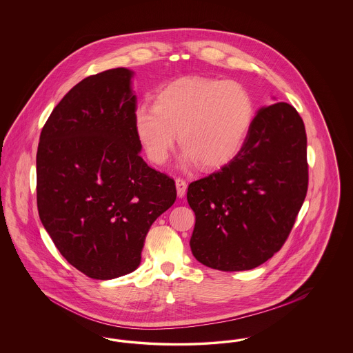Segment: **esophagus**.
<instances>
[{"label": "esophagus", "mask_w": 353, "mask_h": 353, "mask_svg": "<svg viewBox=\"0 0 353 353\" xmlns=\"http://www.w3.org/2000/svg\"><path fill=\"white\" fill-rule=\"evenodd\" d=\"M186 181L183 180V179H176V189H177V196L180 197V199H183L185 196V193H186Z\"/></svg>", "instance_id": "1"}]
</instances>
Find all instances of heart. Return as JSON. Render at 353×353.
Listing matches in <instances>:
<instances>
[{
  "label": "heart",
  "mask_w": 353,
  "mask_h": 353,
  "mask_svg": "<svg viewBox=\"0 0 353 353\" xmlns=\"http://www.w3.org/2000/svg\"><path fill=\"white\" fill-rule=\"evenodd\" d=\"M254 119L250 92L233 81L184 77L164 85L134 114V131L156 164L168 160L177 132L184 159L216 169L239 152Z\"/></svg>",
  "instance_id": "1"
}]
</instances>
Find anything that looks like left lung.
Wrapping results in <instances>:
<instances>
[{
	"instance_id": "1",
	"label": "left lung",
	"mask_w": 353,
	"mask_h": 353,
	"mask_svg": "<svg viewBox=\"0 0 353 353\" xmlns=\"http://www.w3.org/2000/svg\"><path fill=\"white\" fill-rule=\"evenodd\" d=\"M307 186V136L298 111L285 101L259 108L234 157L189 184L194 258L221 271L265 263L283 246Z\"/></svg>"
}]
</instances>
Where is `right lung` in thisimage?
<instances>
[{
  "mask_svg": "<svg viewBox=\"0 0 353 353\" xmlns=\"http://www.w3.org/2000/svg\"><path fill=\"white\" fill-rule=\"evenodd\" d=\"M132 77L112 68L74 85L37 151L41 222L68 263L92 279L137 269L152 223L177 194L173 179L140 156Z\"/></svg>",
  "mask_w": 353,
  "mask_h": 353,
  "instance_id": "obj_1",
  "label": "right lung"
}]
</instances>
